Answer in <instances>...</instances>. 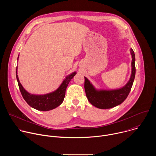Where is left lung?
<instances>
[{
	"label": "left lung",
	"instance_id": "1",
	"mask_svg": "<svg viewBox=\"0 0 156 156\" xmlns=\"http://www.w3.org/2000/svg\"><path fill=\"white\" fill-rule=\"evenodd\" d=\"M129 51L132 57L131 74L129 80L123 87L117 90H96L87 78L84 77L86 95L87 100L92 105L101 109L110 108L120 105L126 99L131 91L136 73L135 55L132 49Z\"/></svg>",
	"mask_w": 156,
	"mask_h": 156
}]
</instances>
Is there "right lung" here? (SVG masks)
Returning a JSON list of instances; mask_svg holds the SVG:
<instances>
[{
  "label": "right lung",
  "instance_id": "add662e5",
  "mask_svg": "<svg viewBox=\"0 0 156 156\" xmlns=\"http://www.w3.org/2000/svg\"><path fill=\"white\" fill-rule=\"evenodd\" d=\"M18 58L19 55L17 60H18ZM17 70L18 68L16 66V76L22 96H23V99L29 105L37 110L41 111H48L52 110L59 106L63 102L65 95L66 89L67 87L70 80L76 74V72H75L70 75L66 76L60 86L55 91L43 95H36L29 93L23 88V86L21 85L19 81L17 75Z\"/></svg>",
  "mask_w": 156,
  "mask_h": 156
}]
</instances>
